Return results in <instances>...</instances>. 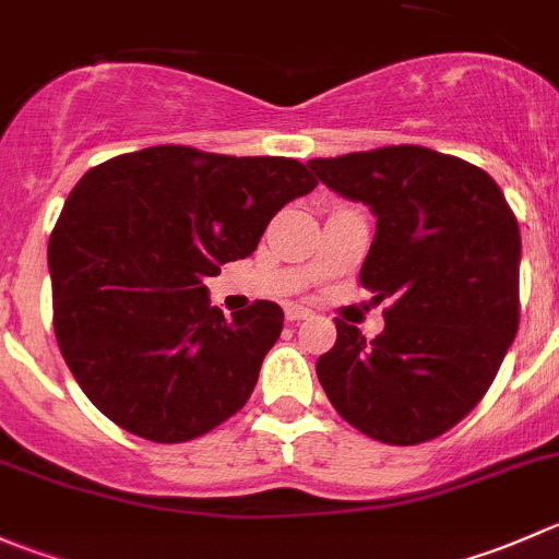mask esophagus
<instances>
[{"mask_svg":"<svg viewBox=\"0 0 559 559\" xmlns=\"http://www.w3.org/2000/svg\"><path fill=\"white\" fill-rule=\"evenodd\" d=\"M311 317V311L302 306H289L286 308V322H300V319H308Z\"/></svg>","mask_w":559,"mask_h":559,"instance_id":"esophagus-1","label":"esophagus"}]
</instances>
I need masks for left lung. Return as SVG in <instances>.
<instances>
[{"mask_svg":"<svg viewBox=\"0 0 559 559\" xmlns=\"http://www.w3.org/2000/svg\"><path fill=\"white\" fill-rule=\"evenodd\" d=\"M308 169L377 218L360 284L390 300L377 338L335 319L319 382L346 424L417 445L462 420L495 382L519 330L522 235L500 186L426 147L313 158Z\"/></svg>","mask_w":559,"mask_h":559,"instance_id":"1","label":"left lung"}]
</instances>
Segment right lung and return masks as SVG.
<instances>
[{"label":"right lung","instance_id":"obj_1","mask_svg":"<svg viewBox=\"0 0 559 559\" xmlns=\"http://www.w3.org/2000/svg\"><path fill=\"white\" fill-rule=\"evenodd\" d=\"M317 180L292 158L191 147L117 155L79 180L51 242L53 333L86 399L153 442H188L242 409L284 311L210 306L204 278L257 251Z\"/></svg>","mask_w":559,"mask_h":559}]
</instances>
